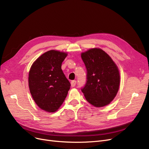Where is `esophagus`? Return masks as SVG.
Wrapping results in <instances>:
<instances>
[{
  "label": "esophagus",
  "instance_id": "obj_1",
  "mask_svg": "<svg viewBox=\"0 0 149 149\" xmlns=\"http://www.w3.org/2000/svg\"><path fill=\"white\" fill-rule=\"evenodd\" d=\"M76 83H77V81L75 80H72V81H71V86L72 87H74L75 86V85H76Z\"/></svg>",
  "mask_w": 149,
  "mask_h": 149
}]
</instances>
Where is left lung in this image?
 <instances>
[{"label":"left lung","instance_id":"8db88e82","mask_svg":"<svg viewBox=\"0 0 149 149\" xmlns=\"http://www.w3.org/2000/svg\"><path fill=\"white\" fill-rule=\"evenodd\" d=\"M81 57L86 69V81L81 90L86 101L97 107L107 105L113 100L119 88L117 66L100 48L82 53Z\"/></svg>","mask_w":149,"mask_h":149}]
</instances>
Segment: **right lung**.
Instances as JSON below:
<instances>
[{
	"label": "right lung",
	"mask_w": 149,
	"mask_h": 149,
	"mask_svg": "<svg viewBox=\"0 0 149 149\" xmlns=\"http://www.w3.org/2000/svg\"><path fill=\"white\" fill-rule=\"evenodd\" d=\"M67 54L50 50L42 54L32 64L29 74L31 94L37 105L48 112L61 106L70 84L61 69Z\"/></svg>",
	"instance_id": "right-lung-1"
}]
</instances>
